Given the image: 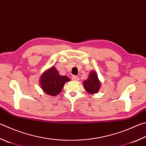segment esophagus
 Listing matches in <instances>:
<instances>
[{"mask_svg":"<svg viewBox=\"0 0 146 146\" xmlns=\"http://www.w3.org/2000/svg\"><path fill=\"white\" fill-rule=\"evenodd\" d=\"M71 78H72L73 80H75V81H77L79 80L78 76H76V75H73L72 76H71Z\"/></svg>","mask_w":146,"mask_h":146,"instance_id":"esophagus-1","label":"esophagus"}]
</instances>
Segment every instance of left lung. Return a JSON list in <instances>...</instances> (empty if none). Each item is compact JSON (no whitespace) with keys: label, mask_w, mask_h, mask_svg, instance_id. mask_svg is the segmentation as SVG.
<instances>
[{"label":"left lung","mask_w":146,"mask_h":146,"mask_svg":"<svg viewBox=\"0 0 146 146\" xmlns=\"http://www.w3.org/2000/svg\"><path fill=\"white\" fill-rule=\"evenodd\" d=\"M84 86L86 91L90 94H94L99 91L100 83L98 78V75L94 71L90 73L87 80L84 82Z\"/></svg>","instance_id":"left-lung-1"}]
</instances>
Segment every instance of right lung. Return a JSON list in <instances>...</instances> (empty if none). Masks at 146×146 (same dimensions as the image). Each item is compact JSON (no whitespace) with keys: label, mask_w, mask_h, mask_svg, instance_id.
Here are the masks:
<instances>
[{"label":"right lung","mask_w":146,"mask_h":146,"mask_svg":"<svg viewBox=\"0 0 146 146\" xmlns=\"http://www.w3.org/2000/svg\"><path fill=\"white\" fill-rule=\"evenodd\" d=\"M70 80L68 76L60 75L56 68L53 66L43 74L40 79V83L41 88L44 92L54 96L60 93L64 84Z\"/></svg>","instance_id":"obj_1"}]
</instances>
